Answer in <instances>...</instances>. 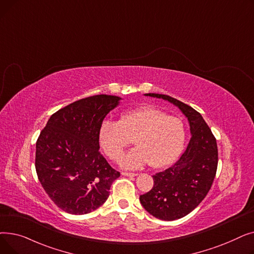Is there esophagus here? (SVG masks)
I'll return each mask as SVG.
<instances>
[{
  "mask_svg": "<svg viewBox=\"0 0 254 254\" xmlns=\"http://www.w3.org/2000/svg\"><path fill=\"white\" fill-rule=\"evenodd\" d=\"M122 175L123 176H128V177H135L137 174H135V173H129V172H123Z\"/></svg>",
  "mask_w": 254,
  "mask_h": 254,
  "instance_id": "obj_1",
  "label": "esophagus"
}]
</instances>
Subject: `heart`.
<instances>
[{
  "mask_svg": "<svg viewBox=\"0 0 254 254\" xmlns=\"http://www.w3.org/2000/svg\"><path fill=\"white\" fill-rule=\"evenodd\" d=\"M102 149L116 159L132 143L137 146L119 159L126 169L148 165L154 169L171 165L180 155L185 129L182 120L154 106H144L119 116L117 123L105 120L99 129Z\"/></svg>",
  "mask_w": 254,
  "mask_h": 254,
  "instance_id": "obj_1",
  "label": "heart"
}]
</instances>
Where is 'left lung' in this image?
Returning a JSON list of instances; mask_svg holds the SVG:
<instances>
[{
	"instance_id": "8db88e82",
	"label": "left lung",
	"mask_w": 254,
	"mask_h": 254,
	"mask_svg": "<svg viewBox=\"0 0 254 254\" xmlns=\"http://www.w3.org/2000/svg\"><path fill=\"white\" fill-rule=\"evenodd\" d=\"M145 96L166 100L181 110L190 127V141L178 161L153 175V188L140 195L144 209L158 219L175 220L190 213L210 190L216 175V139L202 115L190 106L159 93Z\"/></svg>"
}]
</instances>
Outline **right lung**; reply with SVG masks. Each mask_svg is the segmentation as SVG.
<instances>
[{
  "label": "right lung",
  "instance_id": "obj_1",
  "mask_svg": "<svg viewBox=\"0 0 254 254\" xmlns=\"http://www.w3.org/2000/svg\"><path fill=\"white\" fill-rule=\"evenodd\" d=\"M122 98L98 95L52 114L36 143V172L59 208L74 215L98 209L120 173L100 153L99 129Z\"/></svg>",
  "mask_w": 254,
  "mask_h": 254
}]
</instances>
